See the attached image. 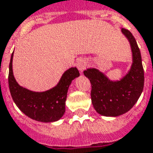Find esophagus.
Instances as JSON below:
<instances>
[{
    "instance_id": "1",
    "label": "esophagus",
    "mask_w": 153,
    "mask_h": 153,
    "mask_svg": "<svg viewBox=\"0 0 153 153\" xmlns=\"http://www.w3.org/2000/svg\"><path fill=\"white\" fill-rule=\"evenodd\" d=\"M77 68L79 69L80 72H83V70L86 69L87 67V62L86 60H83V59H79V60H78L77 61Z\"/></svg>"
}]
</instances>
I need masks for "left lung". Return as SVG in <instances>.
Listing matches in <instances>:
<instances>
[{"label":"left lung","instance_id":"obj_1","mask_svg":"<svg viewBox=\"0 0 153 153\" xmlns=\"http://www.w3.org/2000/svg\"><path fill=\"white\" fill-rule=\"evenodd\" d=\"M133 52L131 69L121 80L113 82L97 69H88L83 74L91 83V99L100 115L118 116L131 109L141 95L144 85V71L137 42L128 29L122 28Z\"/></svg>","mask_w":153,"mask_h":153}]
</instances>
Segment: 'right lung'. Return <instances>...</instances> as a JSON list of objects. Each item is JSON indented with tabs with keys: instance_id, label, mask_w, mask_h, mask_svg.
Instances as JSON below:
<instances>
[{
	"instance_id": "right-lung-1",
	"label": "right lung",
	"mask_w": 153,
	"mask_h": 153,
	"mask_svg": "<svg viewBox=\"0 0 153 153\" xmlns=\"http://www.w3.org/2000/svg\"><path fill=\"white\" fill-rule=\"evenodd\" d=\"M13 53L8 81L10 92L16 106L29 118L38 121L54 122L60 120L65 111L68 88L72 80L79 76V70L77 68H70L63 74L55 88L42 93H35L20 87L15 79L12 70Z\"/></svg>"
}]
</instances>
